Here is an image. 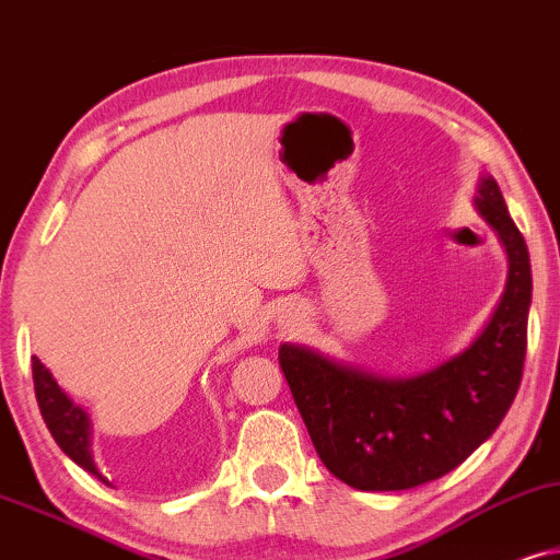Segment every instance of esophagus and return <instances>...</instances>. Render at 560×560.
<instances>
[{
    "mask_svg": "<svg viewBox=\"0 0 560 560\" xmlns=\"http://www.w3.org/2000/svg\"><path fill=\"white\" fill-rule=\"evenodd\" d=\"M287 323H292V319H287Z\"/></svg>",
    "mask_w": 560,
    "mask_h": 560,
    "instance_id": "esophagus-1",
    "label": "esophagus"
}]
</instances>
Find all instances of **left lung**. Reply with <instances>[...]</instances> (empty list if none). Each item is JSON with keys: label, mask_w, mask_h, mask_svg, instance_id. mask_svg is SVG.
Returning a JSON list of instances; mask_svg holds the SVG:
<instances>
[{"label": "left lung", "mask_w": 560, "mask_h": 560, "mask_svg": "<svg viewBox=\"0 0 560 560\" xmlns=\"http://www.w3.org/2000/svg\"><path fill=\"white\" fill-rule=\"evenodd\" d=\"M474 207L506 253V281L481 332L412 376L374 371L296 342L279 348V366L327 471L361 491H401L464 464L504 420L523 378L533 302L525 237L489 174Z\"/></svg>", "instance_id": "1"}]
</instances>
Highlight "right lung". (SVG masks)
<instances>
[{"label":"right lung","mask_w":560,"mask_h":560,"mask_svg":"<svg viewBox=\"0 0 560 560\" xmlns=\"http://www.w3.org/2000/svg\"><path fill=\"white\" fill-rule=\"evenodd\" d=\"M33 382H35V397L37 407H40L43 420H46L50 435L56 438L58 448L69 456L73 464L86 468L96 479L109 483L104 479L100 466L94 464L92 453V417L81 405H77L69 394H66L54 374L43 366L40 358H33Z\"/></svg>","instance_id":"add662e5"}]
</instances>
